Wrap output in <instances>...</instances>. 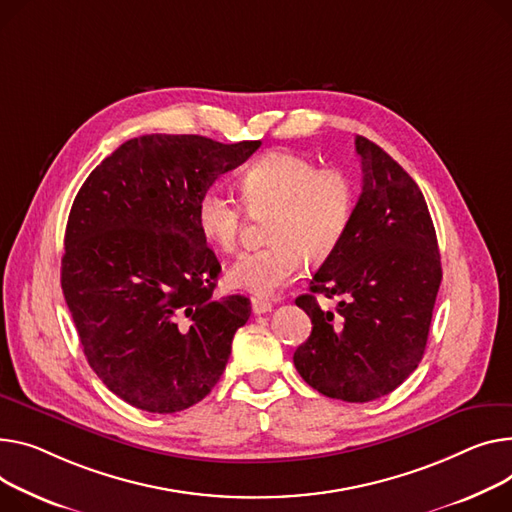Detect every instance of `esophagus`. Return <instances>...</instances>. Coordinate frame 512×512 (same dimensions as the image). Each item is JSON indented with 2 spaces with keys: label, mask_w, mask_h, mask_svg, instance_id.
I'll list each match as a JSON object with an SVG mask.
<instances>
[{
  "label": "esophagus",
  "mask_w": 512,
  "mask_h": 512,
  "mask_svg": "<svg viewBox=\"0 0 512 512\" xmlns=\"http://www.w3.org/2000/svg\"><path fill=\"white\" fill-rule=\"evenodd\" d=\"M251 306H253V313L255 315H265V313L271 311V302L265 300V298H253Z\"/></svg>",
  "instance_id": "esophagus-1"
}]
</instances>
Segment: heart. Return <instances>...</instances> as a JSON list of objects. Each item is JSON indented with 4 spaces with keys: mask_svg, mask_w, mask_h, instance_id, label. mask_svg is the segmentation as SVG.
<instances>
[{
    "mask_svg": "<svg viewBox=\"0 0 512 512\" xmlns=\"http://www.w3.org/2000/svg\"><path fill=\"white\" fill-rule=\"evenodd\" d=\"M241 197L253 216L267 220V247L238 257L226 274L232 288L274 296L306 263L319 265L342 247L350 230L356 189L339 168H319L294 152H269L241 177ZM243 203L222 189H208L197 201L195 224L206 243L232 251L241 236Z\"/></svg>",
    "mask_w": 512,
    "mask_h": 512,
    "instance_id": "obj_1",
    "label": "heart"
}]
</instances>
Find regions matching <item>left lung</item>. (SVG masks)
I'll return each instance as SVG.
<instances>
[{
	"mask_svg": "<svg viewBox=\"0 0 512 512\" xmlns=\"http://www.w3.org/2000/svg\"><path fill=\"white\" fill-rule=\"evenodd\" d=\"M362 193L342 247L296 304L313 331L294 352L304 383L331 399L364 403L418 368L442 280L436 230L414 179L374 142L356 138ZM337 297L323 312L314 296Z\"/></svg>",
	"mask_w": 512,
	"mask_h": 512,
	"instance_id": "1",
	"label": "left lung"
}]
</instances>
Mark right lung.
<instances>
[{"mask_svg": "<svg viewBox=\"0 0 512 512\" xmlns=\"http://www.w3.org/2000/svg\"><path fill=\"white\" fill-rule=\"evenodd\" d=\"M259 146L142 135L102 160L74 199L63 296L96 377L138 410L175 414L206 397L249 321L247 296H214L222 267L195 208Z\"/></svg>", "mask_w": 512, "mask_h": 512, "instance_id": "right-lung-1", "label": "right lung"}]
</instances>
